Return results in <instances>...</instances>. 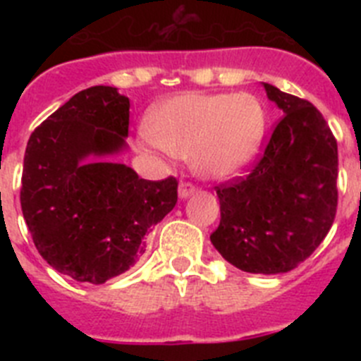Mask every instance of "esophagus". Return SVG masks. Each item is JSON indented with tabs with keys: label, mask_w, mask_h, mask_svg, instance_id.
I'll use <instances>...</instances> for the list:
<instances>
[{
	"label": "esophagus",
	"mask_w": 361,
	"mask_h": 361,
	"mask_svg": "<svg viewBox=\"0 0 361 361\" xmlns=\"http://www.w3.org/2000/svg\"><path fill=\"white\" fill-rule=\"evenodd\" d=\"M195 193V186L190 183H180V186H178V199L184 200L188 199V197H191Z\"/></svg>",
	"instance_id": "esophagus-1"
}]
</instances>
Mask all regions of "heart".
Instances as JSON below:
<instances>
[{
    "label": "heart",
    "instance_id": "obj_1",
    "mask_svg": "<svg viewBox=\"0 0 361 361\" xmlns=\"http://www.w3.org/2000/svg\"><path fill=\"white\" fill-rule=\"evenodd\" d=\"M266 124V108L251 94H184L152 111V141L141 145L190 159L204 178H228L257 157Z\"/></svg>",
    "mask_w": 361,
    "mask_h": 361
}]
</instances>
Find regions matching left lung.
<instances>
[{"instance_id": "obj_1", "label": "left lung", "mask_w": 361, "mask_h": 361, "mask_svg": "<svg viewBox=\"0 0 361 361\" xmlns=\"http://www.w3.org/2000/svg\"><path fill=\"white\" fill-rule=\"evenodd\" d=\"M262 85L283 116L250 175L215 188L220 224L209 238L238 269L279 275L311 257L333 226L338 146L309 101Z\"/></svg>"}]
</instances>
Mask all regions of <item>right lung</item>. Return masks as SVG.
Listing matches in <instances>:
<instances>
[{"mask_svg":"<svg viewBox=\"0 0 361 361\" xmlns=\"http://www.w3.org/2000/svg\"><path fill=\"white\" fill-rule=\"evenodd\" d=\"M130 99L114 86L70 97L28 139L21 209L56 271L104 283L145 253V238L177 204V178L146 180L111 161L126 149Z\"/></svg>","mask_w":361,"mask_h":361,"instance_id":"right-lung-1","label":"right lung"}]
</instances>
